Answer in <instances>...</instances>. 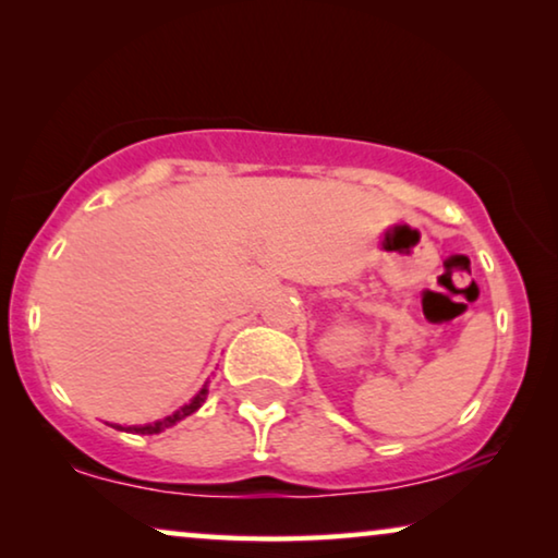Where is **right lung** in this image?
Listing matches in <instances>:
<instances>
[{
    "instance_id": "add662e5",
    "label": "right lung",
    "mask_w": 558,
    "mask_h": 558,
    "mask_svg": "<svg viewBox=\"0 0 558 558\" xmlns=\"http://www.w3.org/2000/svg\"><path fill=\"white\" fill-rule=\"evenodd\" d=\"M205 399H208V384H205L201 391H197L193 399H190V403H185V407H180L178 411H174V414H170V416H165V418H157V422H151V424H144V426H121V424H111L113 429H119V432H132V434H159V432H165V429H170V426H174L178 422H182V418L185 416H190V414H195L197 409L203 407L205 403Z\"/></svg>"
}]
</instances>
